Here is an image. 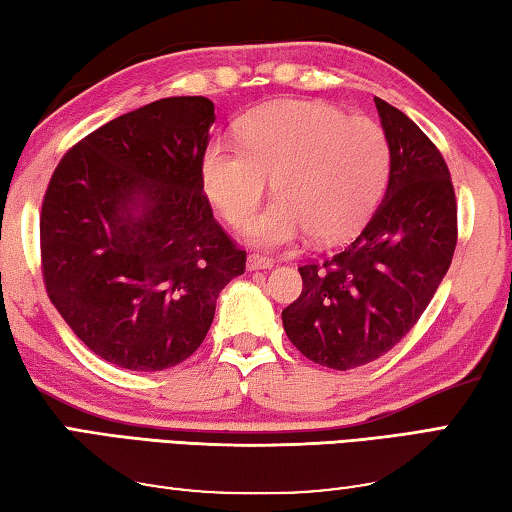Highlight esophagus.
Instances as JSON below:
<instances>
[{"label": "esophagus", "instance_id": "esophagus-1", "mask_svg": "<svg viewBox=\"0 0 512 512\" xmlns=\"http://www.w3.org/2000/svg\"><path fill=\"white\" fill-rule=\"evenodd\" d=\"M274 265L272 258L267 256H261V254H251L247 258V270L254 272V270H270V267Z\"/></svg>", "mask_w": 512, "mask_h": 512}]
</instances>
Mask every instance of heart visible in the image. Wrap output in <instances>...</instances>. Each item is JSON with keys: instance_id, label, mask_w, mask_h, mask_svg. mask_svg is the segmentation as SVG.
Masks as SVG:
<instances>
[{"instance_id": "1", "label": "heart", "mask_w": 512, "mask_h": 512, "mask_svg": "<svg viewBox=\"0 0 512 512\" xmlns=\"http://www.w3.org/2000/svg\"><path fill=\"white\" fill-rule=\"evenodd\" d=\"M388 167V138L370 117H347L320 102H279L242 120L240 145L208 142L201 181L224 220L240 226L272 179L279 197L247 236L276 247L304 231L320 242L347 238L379 201Z\"/></svg>"}]
</instances>
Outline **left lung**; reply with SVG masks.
Wrapping results in <instances>:
<instances>
[{
    "mask_svg": "<svg viewBox=\"0 0 512 512\" xmlns=\"http://www.w3.org/2000/svg\"><path fill=\"white\" fill-rule=\"evenodd\" d=\"M390 147L385 197L338 254L299 267L283 329L331 370L372 363L413 329L454 258L458 208L440 149L399 108L374 97Z\"/></svg>",
    "mask_w": 512,
    "mask_h": 512,
    "instance_id": "left-lung-1",
    "label": "left lung"
}]
</instances>
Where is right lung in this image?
I'll return each instance as SVG.
<instances>
[{
  "label": "right lung",
  "instance_id": "obj_1",
  "mask_svg": "<svg viewBox=\"0 0 512 512\" xmlns=\"http://www.w3.org/2000/svg\"><path fill=\"white\" fill-rule=\"evenodd\" d=\"M213 122L211 99H158L88 133L49 179L45 290L83 345L124 370L190 358L222 288L245 274L201 181Z\"/></svg>",
  "mask_w": 512,
  "mask_h": 512
}]
</instances>
